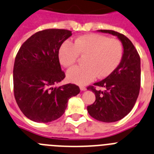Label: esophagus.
Instances as JSON below:
<instances>
[{
    "instance_id": "obj_1",
    "label": "esophagus",
    "mask_w": 154,
    "mask_h": 154,
    "mask_svg": "<svg viewBox=\"0 0 154 154\" xmlns=\"http://www.w3.org/2000/svg\"><path fill=\"white\" fill-rule=\"evenodd\" d=\"M80 91H86V90H87V88H86V87H84V86H80Z\"/></svg>"
}]
</instances>
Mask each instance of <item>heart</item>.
<instances>
[{
	"label": "heart",
	"instance_id": "b5f03b06",
	"mask_svg": "<svg viewBox=\"0 0 154 154\" xmlns=\"http://www.w3.org/2000/svg\"><path fill=\"white\" fill-rule=\"evenodd\" d=\"M80 55L84 56L81 66H76L67 72L69 81L85 84L97 77L103 78L114 71L124 55L121 41L99 34L80 36L74 44L65 41L58 52L60 63L65 67H71Z\"/></svg>",
	"mask_w": 154,
	"mask_h": 154
}]
</instances>
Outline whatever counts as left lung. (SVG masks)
Here are the masks:
<instances>
[{
	"instance_id": "left-lung-1",
	"label": "left lung",
	"mask_w": 154,
	"mask_h": 154,
	"mask_svg": "<svg viewBox=\"0 0 154 154\" xmlns=\"http://www.w3.org/2000/svg\"><path fill=\"white\" fill-rule=\"evenodd\" d=\"M117 36L124 46V55L118 67L103 80L87 87L95 94L96 100L87 106L93 118L105 123L117 121L127 116L134 107L140 88V57L130 40L111 30H99ZM103 88V91L97 90Z\"/></svg>"
}]
</instances>
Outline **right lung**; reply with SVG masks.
Listing matches in <instances>:
<instances>
[{"label":"right lung","mask_w":154,"mask_h":154,"mask_svg":"<svg viewBox=\"0 0 154 154\" xmlns=\"http://www.w3.org/2000/svg\"><path fill=\"white\" fill-rule=\"evenodd\" d=\"M72 35L64 29H46L35 33L21 45L14 65V94L20 110L30 120L48 123L64 113L67 101L80 93L78 86L55 87L65 77L58 52Z\"/></svg>","instance_id":"right-lung-1"}]
</instances>
